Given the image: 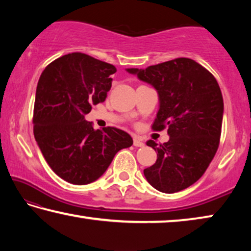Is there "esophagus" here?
Here are the masks:
<instances>
[{
    "instance_id": "esophagus-1",
    "label": "esophagus",
    "mask_w": 251,
    "mask_h": 251,
    "mask_svg": "<svg viewBox=\"0 0 251 251\" xmlns=\"http://www.w3.org/2000/svg\"><path fill=\"white\" fill-rule=\"evenodd\" d=\"M144 145H145V144H144L143 141H141V139H139L138 137H134V146L144 147Z\"/></svg>"
}]
</instances>
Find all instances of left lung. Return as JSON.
Here are the masks:
<instances>
[{
    "label": "left lung",
    "mask_w": 251,
    "mask_h": 251,
    "mask_svg": "<svg viewBox=\"0 0 251 251\" xmlns=\"http://www.w3.org/2000/svg\"><path fill=\"white\" fill-rule=\"evenodd\" d=\"M126 71L157 91L159 108L152 128H168L167 143L147 142L157 151V160L144 175L161 193L180 192L203 175L218 150L224 100L217 80L186 57Z\"/></svg>",
    "instance_id": "obj_1"
}]
</instances>
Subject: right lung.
<instances>
[{"mask_svg": "<svg viewBox=\"0 0 251 251\" xmlns=\"http://www.w3.org/2000/svg\"><path fill=\"white\" fill-rule=\"evenodd\" d=\"M116 67L90 55L72 53L45 67L36 87L34 137L53 172L74 185L103 175L114 156L133 138L114 127L94 129L85 115L104 101Z\"/></svg>", "mask_w": 251, "mask_h": 251, "instance_id": "obj_1", "label": "right lung"}]
</instances>
